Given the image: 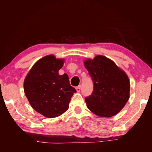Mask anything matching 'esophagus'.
<instances>
[{
  "mask_svg": "<svg viewBox=\"0 0 152 152\" xmlns=\"http://www.w3.org/2000/svg\"><path fill=\"white\" fill-rule=\"evenodd\" d=\"M80 86H77V87H76V91H77V93H79L80 92Z\"/></svg>",
  "mask_w": 152,
  "mask_h": 152,
  "instance_id": "esophagus-1",
  "label": "esophagus"
}]
</instances>
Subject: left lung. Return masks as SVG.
I'll list each match as a JSON object with an SVG mask.
<instances>
[{"label": "left lung", "instance_id": "8db88e82", "mask_svg": "<svg viewBox=\"0 0 152 152\" xmlns=\"http://www.w3.org/2000/svg\"><path fill=\"white\" fill-rule=\"evenodd\" d=\"M84 66L94 84L93 93L85 99L87 108L99 117L115 115L129 98L130 82L127 74L102 55L86 59Z\"/></svg>", "mask_w": 152, "mask_h": 152}]
</instances>
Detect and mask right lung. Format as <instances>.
Returning a JSON list of instances; mask_svg holds the SVG:
<instances>
[{
  "mask_svg": "<svg viewBox=\"0 0 152 152\" xmlns=\"http://www.w3.org/2000/svg\"><path fill=\"white\" fill-rule=\"evenodd\" d=\"M64 61L54 55L45 56L34 64L24 80L25 94L31 107L47 118L65 113L77 92L67 74L59 75Z\"/></svg>",
  "mask_w": 152,
  "mask_h": 152,
  "instance_id": "1",
  "label": "right lung"
}]
</instances>
